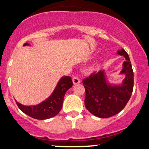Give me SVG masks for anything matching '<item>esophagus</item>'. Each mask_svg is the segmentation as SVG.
<instances>
[{"mask_svg": "<svg viewBox=\"0 0 149 149\" xmlns=\"http://www.w3.org/2000/svg\"><path fill=\"white\" fill-rule=\"evenodd\" d=\"M73 83L74 85H77L80 83V80L78 76H74L73 78Z\"/></svg>", "mask_w": 149, "mask_h": 149, "instance_id": "obj_1", "label": "esophagus"}]
</instances>
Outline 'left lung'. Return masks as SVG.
Returning a JSON list of instances; mask_svg holds the SVG:
<instances>
[{"label":"left lung","mask_w":149,"mask_h":149,"mask_svg":"<svg viewBox=\"0 0 149 149\" xmlns=\"http://www.w3.org/2000/svg\"><path fill=\"white\" fill-rule=\"evenodd\" d=\"M117 54L125 58L120 73L125 76L122 84L108 83L104 71L92 73L83 80L85 89V107L92 114L101 118L118 113L125 107L132 93L134 73L130 57L123 48Z\"/></svg>","instance_id":"8db88e82"}]
</instances>
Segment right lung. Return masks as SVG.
Instances as JSON below:
<instances>
[{
	"mask_svg": "<svg viewBox=\"0 0 149 149\" xmlns=\"http://www.w3.org/2000/svg\"><path fill=\"white\" fill-rule=\"evenodd\" d=\"M26 45H29V44L26 42L24 46ZM72 86L73 82L71 77H61L52 95L41 103L33 106L22 105L17 101L16 103L22 112L33 118L38 120L51 118L60 111L65 94Z\"/></svg>",
	"mask_w": 149,
	"mask_h": 149,
	"instance_id": "right-lung-1",
	"label": "right lung"
}]
</instances>
